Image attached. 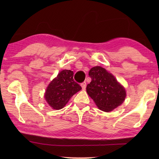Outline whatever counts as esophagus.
I'll return each instance as SVG.
<instances>
[{"instance_id":"obj_1","label":"esophagus","mask_w":159,"mask_h":159,"mask_svg":"<svg viewBox=\"0 0 159 159\" xmlns=\"http://www.w3.org/2000/svg\"><path fill=\"white\" fill-rule=\"evenodd\" d=\"M80 86L82 87V89L83 90H85V88H86V83L85 82H83L81 84H80Z\"/></svg>"}]
</instances>
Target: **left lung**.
<instances>
[{"label":"left lung","instance_id":"1","mask_svg":"<svg viewBox=\"0 0 159 159\" xmlns=\"http://www.w3.org/2000/svg\"><path fill=\"white\" fill-rule=\"evenodd\" d=\"M91 82L86 91L102 111L109 112L120 106L125 100L124 87L111 73L102 66H94L90 70Z\"/></svg>","mask_w":159,"mask_h":159}]
</instances>
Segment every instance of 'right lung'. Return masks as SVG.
I'll return each mask as SVG.
<instances>
[{
  "label": "right lung",
  "mask_w": 159,
  "mask_h": 159,
  "mask_svg": "<svg viewBox=\"0 0 159 159\" xmlns=\"http://www.w3.org/2000/svg\"><path fill=\"white\" fill-rule=\"evenodd\" d=\"M82 88L74 80V72L64 69L58 74L46 88L44 98L53 109H61L70 98Z\"/></svg>",
  "instance_id": "1"
}]
</instances>
